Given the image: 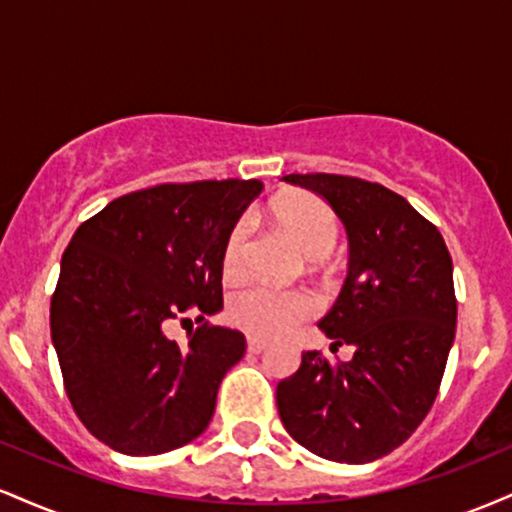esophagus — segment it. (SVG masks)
<instances>
[{
  "instance_id": "esophagus-1",
  "label": "esophagus",
  "mask_w": 512,
  "mask_h": 512,
  "mask_svg": "<svg viewBox=\"0 0 512 512\" xmlns=\"http://www.w3.org/2000/svg\"><path fill=\"white\" fill-rule=\"evenodd\" d=\"M267 346H269V342H264V339H260V337H248V351H250V354H262Z\"/></svg>"
}]
</instances>
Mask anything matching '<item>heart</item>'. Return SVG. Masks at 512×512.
Listing matches in <instances>:
<instances>
[{"instance_id": "obj_1", "label": "heart", "mask_w": 512, "mask_h": 512, "mask_svg": "<svg viewBox=\"0 0 512 512\" xmlns=\"http://www.w3.org/2000/svg\"><path fill=\"white\" fill-rule=\"evenodd\" d=\"M274 219L296 240L310 260H320L337 243V221L320 199L305 192L281 197L272 207ZM250 221L240 219L228 233L221 252V269L228 279H238L248 260ZM317 310L313 293L303 289H276L252 284L236 291L228 301V317L240 330L257 337H281L301 325Z\"/></svg>"}]
</instances>
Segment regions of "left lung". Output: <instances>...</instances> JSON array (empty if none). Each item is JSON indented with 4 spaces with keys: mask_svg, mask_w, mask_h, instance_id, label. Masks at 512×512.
Segmentation results:
<instances>
[{
    "mask_svg": "<svg viewBox=\"0 0 512 512\" xmlns=\"http://www.w3.org/2000/svg\"><path fill=\"white\" fill-rule=\"evenodd\" d=\"M334 209L349 238V274L317 322L351 361L305 351L276 385L281 424L332 462L366 464L407 440L438 395L455 342L457 301L445 240L404 197L349 175H284Z\"/></svg>",
    "mask_w": 512,
    "mask_h": 512,
    "instance_id": "1",
    "label": "left lung"
}]
</instances>
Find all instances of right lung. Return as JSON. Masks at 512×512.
<instances>
[{
	"instance_id": "add662e5",
	"label": "right lung",
	"mask_w": 512,
	"mask_h": 512,
	"mask_svg": "<svg viewBox=\"0 0 512 512\" xmlns=\"http://www.w3.org/2000/svg\"><path fill=\"white\" fill-rule=\"evenodd\" d=\"M260 180L158 185L81 223L50 303L64 390L88 431L125 455L182 448L209 426L243 332L199 325L185 346L170 320L223 308L221 252Z\"/></svg>"
}]
</instances>
